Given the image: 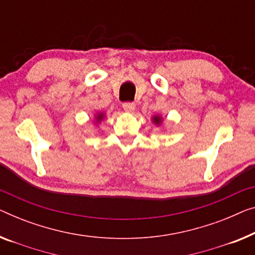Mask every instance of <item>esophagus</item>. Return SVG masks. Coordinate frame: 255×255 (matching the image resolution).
<instances>
[{"instance_id": "1", "label": "esophagus", "mask_w": 255, "mask_h": 255, "mask_svg": "<svg viewBox=\"0 0 255 255\" xmlns=\"http://www.w3.org/2000/svg\"><path fill=\"white\" fill-rule=\"evenodd\" d=\"M123 108L126 112H132L135 110V104L134 103H130V102H127V103H124L123 104Z\"/></svg>"}]
</instances>
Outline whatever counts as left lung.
<instances>
[{"mask_svg":"<svg viewBox=\"0 0 255 255\" xmlns=\"http://www.w3.org/2000/svg\"><path fill=\"white\" fill-rule=\"evenodd\" d=\"M152 120H153V123L155 124V125H160L161 124V118L160 117H159V116H155V117H153V119H152Z\"/></svg>","mask_w":255,"mask_h":255,"instance_id":"8db88e82","label":"left lung"}]
</instances>
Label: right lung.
<instances>
[{"label":"right lung","mask_w":255,"mask_h":255,"mask_svg":"<svg viewBox=\"0 0 255 255\" xmlns=\"http://www.w3.org/2000/svg\"><path fill=\"white\" fill-rule=\"evenodd\" d=\"M102 119H104V113L100 112L98 115H96V124L100 123V121H102Z\"/></svg>","instance_id":"obj_1"}]
</instances>
